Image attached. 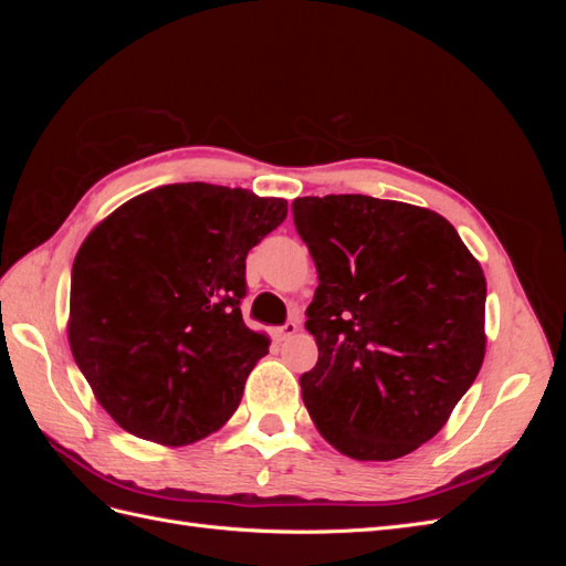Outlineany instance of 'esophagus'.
<instances>
[{
  "label": "esophagus",
  "instance_id": "obj_1",
  "mask_svg": "<svg viewBox=\"0 0 566 566\" xmlns=\"http://www.w3.org/2000/svg\"><path fill=\"white\" fill-rule=\"evenodd\" d=\"M297 331H300V323L295 318H290V321H285L281 325V328H276V337L279 339H287V337H293Z\"/></svg>",
  "mask_w": 566,
  "mask_h": 566
}]
</instances>
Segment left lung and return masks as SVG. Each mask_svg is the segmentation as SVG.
<instances>
[{"mask_svg":"<svg viewBox=\"0 0 566 566\" xmlns=\"http://www.w3.org/2000/svg\"><path fill=\"white\" fill-rule=\"evenodd\" d=\"M318 271L306 331L318 361L300 378L323 439L354 460L430 441L484 361L486 281L437 212L370 196L293 200Z\"/></svg>","mask_w":566,"mask_h":566,"instance_id":"obj_1","label":"left lung"}]
</instances>
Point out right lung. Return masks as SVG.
Wrapping results in <instances>:
<instances>
[{"mask_svg": "<svg viewBox=\"0 0 566 566\" xmlns=\"http://www.w3.org/2000/svg\"><path fill=\"white\" fill-rule=\"evenodd\" d=\"M285 214L283 198L167 184L87 235L73 264L67 339L123 430L184 447L233 416L248 373L269 354L241 314L245 256Z\"/></svg>", "mask_w": 566, "mask_h": 566, "instance_id": "right-lung-1", "label": "right lung"}]
</instances>
